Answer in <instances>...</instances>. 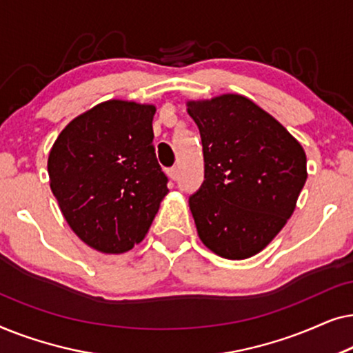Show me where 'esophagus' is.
Masks as SVG:
<instances>
[{
	"instance_id": "1",
	"label": "esophagus",
	"mask_w": 353,
	"mask_h": 353,
	"mask_svg": "<svg viewBox=\"0 0 353 353\" xmlns=\"http://www.w3.org/2000/svg\"><path fill=\"white\" fill-rule=\"evenodd\" d=\"M167 175H168V178H170V180L175 181L176 178H178V168H176V167L168 168V170H167Z\"/></svg>"
}]
</instances>
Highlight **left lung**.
Instances as JSON below:
<instances>
[{
    "instance_id": "8db88e82",
    "label": "left lung",
    "mask_w": 353,
    "mask_h": 353,
    "mask_svg": "<svg viewBox=\"0 0 353 353\" xmlns=\"http://www.w3.org/2000/svg\"><path fill=\"white\" fill-rule=\"evenodd\" d=\"M186 105L204 151L205 180L190 197L197 234L220 257H252L294 214L307 181L305 151L243 94L191 99Z\"/></svg>"
}]
</instances>
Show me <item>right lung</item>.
<instances>
[{
    "instance_id": "obj_1",
    "label": "right lung",
    "mask_w": 353,
    "mask_h": 353,
    "mask_svg": "<svg viewBox=\"0 0 353 353\" xmlns=\"http://www.w3.org/2000/svg\"><path fill=\"white\" fill-rule=\"evenodd\" d=\"M154 114L152 104L104 101L52 144V194L70 230L98 252L123 254L141 243L168 194L152 144Z\"/></svg>"
}]
</instances>
